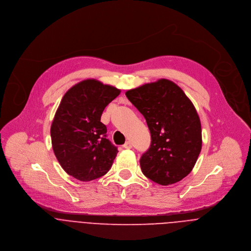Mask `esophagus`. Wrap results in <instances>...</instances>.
<instances>
[{
	"mask_svg": "<svg viewBox=\"0 0 251 251\" xmlns=\"http://www.w3.org/2000/svg\"><path fill=\"white\" fill-rule=\"evenodd\" d=\"M132 147V144H131V142H129V141H126L125 144H124V148H126V149H130Z\"/></svg>",
	"mask_w": 251,
	"mask_h": 251,
	"instance_id": "obj_1",
	"label": "esophagus"
}]
</instances>
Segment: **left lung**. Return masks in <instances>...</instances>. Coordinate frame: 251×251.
Segmentation results:
<instances>
[{
  "instance_id": "1",
  "label": "left lung",
  "mask_w": 251,
  "mask_h": 251,
  "mask_svg": "<svg viewBox=\"0 0 251 251\" xmlns=\"http://www.w3.org/2000/svg\"><path fill=\"white\" fill-rule=\"evenodd\" d=\"M151 134L140 159L143 175L161 185L176 183L193 169L202 147L199 116L179 86L159 79L126 92Z\"/></svg>"
}]
</instances>
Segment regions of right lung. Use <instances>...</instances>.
I'll list each match as a JSON object with an SVG mask.
<instances>
[{
  "label": "right lung",
  "instance_id": "1",
  "mask_svg": "<svg viewBox=\"0 0 251 251\" xmlns=\"http://www.w3.org/2000/svg\"><path fill=\"white\" fill-rule=\"evenodd\" d=\"M120 93L114 86L85 79L64 95L51 126L52 147L62 168L75 178L93 180L111 169L118 149L107 139L101 116Z\"/></svg>",
  "mask_w": 251,
  "mask_h": 251
}]
</instances>
